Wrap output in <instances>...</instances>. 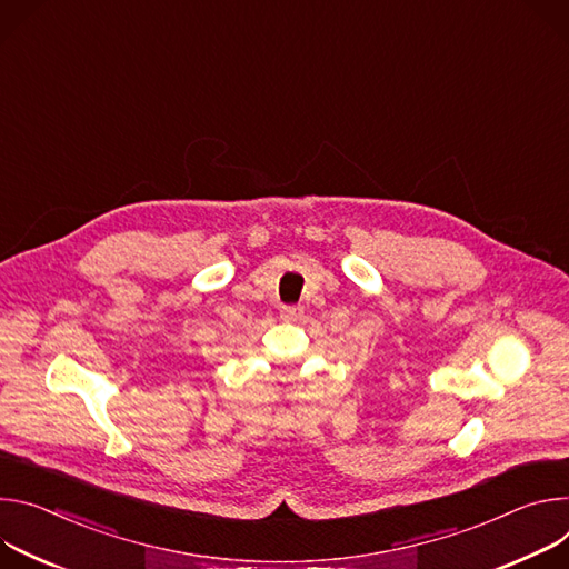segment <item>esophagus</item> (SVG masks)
Masks as SVG:
<instances>
[{"label": "esophagus", "mask_w": 569, "mask_h": 569, "mask_svg": "<svg viewBox=\"0 0 569 569\" xmlns=\"http://www.w3.org/2000/svg\"><path fill=\"white\" fill-rule=\"evenodd\" d=\"M280 317L284 321H296V319L302 317V307L300 305H284L282 311H280Z\"/></svg>", "instance_id": "esophagus-1"}]
</instances>
